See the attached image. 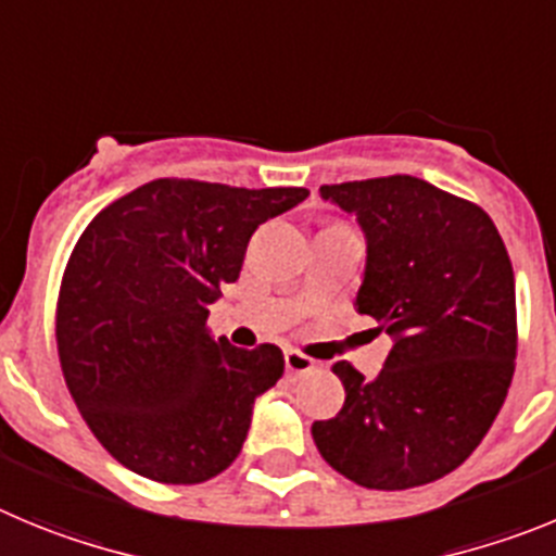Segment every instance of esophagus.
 <instances>
[{
    "instance_id": "obj_1",
    "label": "esophagus",
    "mask_w": 556,
    "mask_h": 556,
    "mask_svg": "<svg viewBox=\"0 0 556 556\" xmlns=\"http://www.w3.org/2000/svg\"><path fill=\"white\" fill-rule=\"evenodd\" d=\"M285 368H288L290 374H307L315 368V359L296 352V349H288V352H285Z\"/></svg>"
}]
</instances>
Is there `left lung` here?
<instances>
[{
	"instance_id": "obj_1",
	"label": "left lung",
	"mask_w": 556,
	"mask_h": 556,
	"mask_svg": "<svg viewBox=\"0 0 556 556\" xmlns=\"http://www.w3.org/2000/svg\"><path fill=\"white\" fill-rule=\"evenodd\" d=\"M357 218L365 271L354 307L393 346L374 379L334 363L346 402L313 424L321 457L371 490L452 473L496 421L515 371V277L477 204L409 174L321 185Z\"/></svg>"
}]
</instances>
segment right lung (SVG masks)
Wrapping results in <instances>:
<instances>
[{
  "instance_id": "1",
  "label": "right lung",
  "mask_w": 556,
  "mask_h": 556,
  "mask_svg": "<svg viewBox=\"0 0 556 556\" xmlns=\"http://www.w3.org/2000/svg\"><path fill=\"white\" fill-rule=\"evenodd\" d=\"M307 197L154 179L88 224L60 285L58 354L85 424L124 468L199 484L241 454L285 359L274 343L213 340L204 324L254 229Z\"/></svg>"
}]
</instances>
